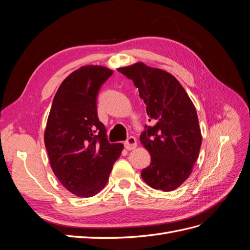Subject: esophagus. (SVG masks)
<instances>
[{"instance_id":"1","label":"esophagus","mask_w":250,"mask_h":250,"mask_svg":"<svg viewBox=\"0 0 250 250\" xmlns=\"http://www.w3.org/2000/svg\"><path fill=\"white\" fill-rule=\"evenodd\" d=\"M137 144H138L137 139H135L134 137H129L125 141L124 145L127 150H133L135 147H137Z\"/></svg>"}]
</instances>
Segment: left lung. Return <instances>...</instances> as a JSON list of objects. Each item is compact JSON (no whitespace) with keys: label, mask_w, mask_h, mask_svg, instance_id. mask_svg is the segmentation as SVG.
<instances>
[{"label":"left lung","mask_w":250,"mask_h":250,"mask_svg":"<svg viewBox=\"0 0 250 250\" xmlns=\"http://www.w3.org/2000/svg\"><path fill=\"white\" fill-rule=\"evenodd\" d=\"M133 81L146 104L152 127L140 141L151 156L141 176L155 190L173 191L191 175L201 147V131L195 106L179 81L170 73L144 62L119 67Z\"/></svg>","instance_id":"1"}]
</instances>
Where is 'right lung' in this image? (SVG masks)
Listing matches in <instances>:
<instances>
[{"label": "right lung", "instance_id": "right-lung-1", "mask_svg": "<svg viewBox=\"0 0 250 250\" xmlns=\"http://www.w3.org/2000/svg\"><path fill=\"white\" fill-rule=\"evenodd\" d=\"M113 71L84 65L57 89L44 129L50 166L62 185L78 197H92L107 184L112 166L123 150L110 144L97 115V96Z\"/></svg>", "mask_w": 250, "mask_h": 250}]
</instances>
